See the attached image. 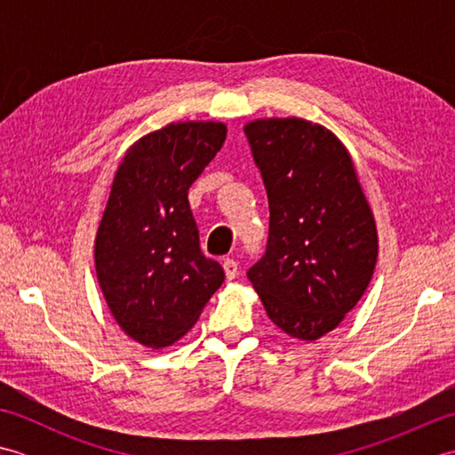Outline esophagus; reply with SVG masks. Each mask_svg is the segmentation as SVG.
<instances>
[{"label":"esophagus","mask_w":455,"mask_h":455,"mask_svg":"<svg viewBox=\"0 0 455 455\" xmlns=\"http://www.w3.org/2000/svg\"><path fill=\"white\" fill-rule=\"evenodd\" d=\"M222 269H225L227 279H235L238 275V264L233 258H225L222 259Z\"/></svg>","instance_id":"1"}]
</instances>
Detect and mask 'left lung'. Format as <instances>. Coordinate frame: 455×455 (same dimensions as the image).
<instances>
[{"label":"left lung","instance_id":"1","mask_svg":"<svg viewBox=\"0 0 455 455\" xmlns=\"http://www.w3.org/2000/svg\"><path fill=\"white\" fill-rule=\"evenodd\" d=\"M244 132L269 205L266 254L248 279L272 323L311 342L334 331L371 282L373 212L350 152L323 124L256 119Z\"/></svg>","mask_w":455,"mask_h":455}]
</instances>
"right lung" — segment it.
Segmentation results:
<instances>
[{
	"mask_svg": "<svg viewBox=\"0 0 455 455\" xmlns=\"http://www.w3.org/2000/svg\"><path fill=\"white\" fill-rule=\"evenodd\" d=\"M227 139L215 121L170 123L124 152L95 236V272L115 321L160 350L197 323L225 282L199 248L188 191Z\"/></svg>",
	"mask_w": 455,
	"mask_h": 455,
	"instance_id": "obj_1",
	"label": "right lung"
}]
</instances>
